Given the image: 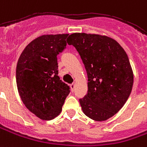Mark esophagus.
<instances>
[{"label": "esophagus", "instance_id": "1", "mask_svg": "<svg viewBox=\"0 0 147 147\" xmlns=\"http://www.w3.org/2000/svg\"><path fill=\"white\" fill-rule=\"evenodd\" d=\"M70 87H71V91H72V92H74V91H75V88H76L75 84H71L70 85Z\"/></svg>", "mask_w": 147, "mask_h": 147}]
</instances>
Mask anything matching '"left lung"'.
Listing matches in <instances>:
<instances>
[{
  "label": "left lung",
  "mask_w": 147,
  "mask_h": 147,
  "mask_svg": "<svg viewBox=\"0 0 147 147\" xmlns=\"http://www.w3.org/2000/svg\"><path fill=\"white\" fill-rule=\"evenodd\" d=\"M67 42L79 52L88 74V92L80 103L84 113L95 121L115 115L131 95L134 76L127 53L111 38L73 33Z\"/></svg>",
  "instance_id": "left-lung-1"
}]
</instances>
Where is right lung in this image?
Wrapping results in <instances>:
<instances>
[{
    "label": "right lung",
    "instance_id": "1",
    "mask_svg": "<svg viewBox=\"0 0 147 147\" xmlns=\"http://www.w3.org/2000/svg\"><path fill=\"white\" fill-rule=\"evenodd\" d=\"M68 34L44 35L24 49L16 65V86L28 109L43 120L59 115L70 87L58 76L57 55Z\"/></svg>",
    "mask_w": 147,
    "mask_h": 147
}]
</instances>
